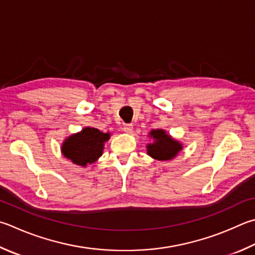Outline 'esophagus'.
<instances>
[{
  "instance_id": "esophagus-1",
  "label": "esophagus",
  "mask_w": 255,
  "mask_h": 255,
  "mask_svg": "<svg viewBox=\"0 0 255 255\" xmlns=\"http://www.w3.org/2000/svg\"><path fill=\"white\" fill-rule=\"evenodd\" d=\"M123 129H124V131H125V132H127V133H131V132H132V130H133V127H132V125H125Z\"/></svg>"
}]
</instances>
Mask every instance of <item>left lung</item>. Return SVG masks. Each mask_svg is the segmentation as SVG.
Here are the masks:
<instances>
[{
	"label": "left lung",
	"instance_id": "8db88e82",
	"mask_svg": "<svg viewBox=\"0 0 255 255\" xmlns=\"http://www.w3.org/2000/svg\"><path fill=\"white\" fill-rule=\"evenodd\" d=\"M148 137L152 138L154 141L147 143V155L154 159L160 161L170 160L183 149V143L173 138L164 129H152L148 133Z\"/></svg>",
	"mask_w": 255,
	"mask_h": 255
}]
</instances>
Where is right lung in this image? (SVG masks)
<instances>
[{"instance_id": "right-lung-1", "label": "right lung", "mask_w": 255, "mask_h": 255, "mask_svg": "<svg viewBox=\"0 0 255 255\" xmlns=\"http://www.w3.org/2000/svg\"><path fill=\"white\" fill-rule=\"evenodd\" d=\"M110 138V132H103L94 127H85L81 131L72 133L63 140L61 152L73 164L87 167L103 155L105 142Z\"/></svg>"}]
</instances>
